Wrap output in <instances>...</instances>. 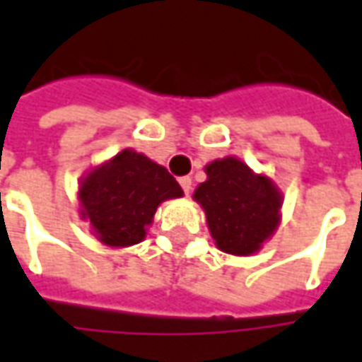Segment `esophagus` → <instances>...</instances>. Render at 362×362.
Here are the masks:
<instances>
[{
  "label": "esophagus",
  "mask_w": 362,
  "mask_h": 362,
  "mask_svg": "<svg viewBox=\"0 0 362 362\" xmlns=\"http://www.w3.org/2000/svg\"><path fill=\"white\" fill-rule=\"evenodd\" d=\"M180 186H182V190H184V194H186V196H190V192H192V178H190V176H182Z\"/></svg>",
  "instance_id": "34e87169"
}]
</instances>
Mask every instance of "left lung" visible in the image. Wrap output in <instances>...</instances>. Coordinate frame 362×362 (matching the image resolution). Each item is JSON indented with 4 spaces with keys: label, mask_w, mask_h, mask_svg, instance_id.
Wrapping results in <instances>:
<instances>
[{
    "label": "left lung",
    "mask_w": 362,
    "mask_h": 362,
    "mask_svg": "<svg viewBox=\"0 0 362 362\" xmlns=\"http://www.w3.org/2000/svg\"><path fill=\"white\" fill-rule=\"evenodd\" d=\"M206 174L194 200L206 212L216 245L233 255L257 252L279 223L281 194L274 182L235 158L214 160Z\"/></svg>",
    "instance_id": "8db88e82"
}]
</instances>
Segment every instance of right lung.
<instances>
[{"label": "right lung", "instance_id": "right-lung-1", "mask_svg": "<svg viewBox=\"0 0 362 362\" xmlns=\"http://www.w3.org/2000/svg\"><path fill=\"white\" fill-rule=\"evenodd\" d=\"M182 188L164 166L134 150H122L81 182L78 200L97 238L112 247L144 240L160 202L180 198Z\"/></svg>", "mask_w": 362, "mask_h": 362}]
</instances>
